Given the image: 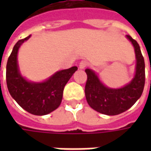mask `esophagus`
<instances>
[{
    "mask_svg": "<svg viewBox=\"0 0 151 151\" xmlns=\"http://www.w3.org/2000/svg\"><path fill=\"white\" fill-rule=\"evenodd\" d=\"M87 65H88V62L86 60H82L81 62L79 63V68L81 69H84V68H86L87 66Z\"/></svg>",
    "mask_w": 151,
    "mask_h": 151,
    "instance_id": "1",
    "label": "esophagus"
}]
</instances>
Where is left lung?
<instances>
[{
  "instance_id": "1",
  "label": "left lung",
  "mask_w": 151,
  "mask_h": 151,
  "mask_svg": "<svg viewBox=\"0 0 151 151\" xmlns=\"http://www.w3.org/2000/svg\"><path fill=\"white\" fill-rule=\"evenodd\" d=\"M126 38L133 44L136 56V72L133 78L121 88L108 87L91 69L85 70L87 81L85 86L86 101L90 107L99 113L115 116L127 111L141 97L145 86V61L139 44L130 35Z\"/></svg>"
}]
</instances>
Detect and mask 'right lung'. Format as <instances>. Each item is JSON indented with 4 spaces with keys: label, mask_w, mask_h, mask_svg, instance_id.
Here are the masks:
<instances>
[{
    "label": "right lung",
    "mask_w": 151,
    "mask_h": 151,
    "mask_svg": "<svg viewBox=\"0 0 151 151\" xmlns=\"http://www.w3.org/2000/svg\"><path fill=\"white\" fill-rule=\"evenodd\" d=\"M30 37L31 35L18 40L14 47L6 65V82L9 94L20 107L29 113L43 116L59 107L65 86L78 70V67L73 66L57 71L43 82L27 80L19 71L18 52L22 44Z\"/></svg>",
    "instance_id": "add662e5"
}]
</instances>
